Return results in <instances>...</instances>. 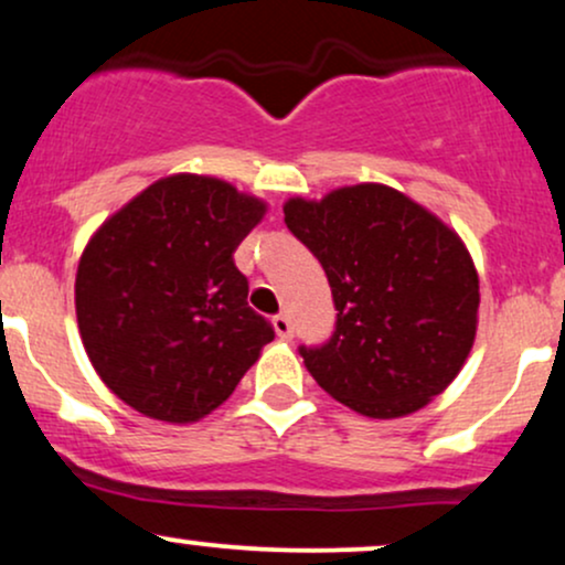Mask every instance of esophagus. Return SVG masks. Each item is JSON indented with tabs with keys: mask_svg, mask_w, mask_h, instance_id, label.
<instances>
[{
	"mask_svg": "<svg viewBox=\"0 0 565 565\" xmlns=\"http://www.w3.org/2000/svg\"><path fill=\"white\" fill-rule=\"evenodd\" d=\"M274 329H276V334L281 337V340H289V337H291V321H289V316H287V313H278L276 319H274Z\"/></svg>",
	"mask_w": 565,
	"mask_h": 565,
	"instance_id": "1",
	"label": "esophagus"
}]
</instances>
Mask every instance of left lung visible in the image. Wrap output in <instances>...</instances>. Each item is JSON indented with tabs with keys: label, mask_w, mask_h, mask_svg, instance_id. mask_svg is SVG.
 I'll use <instances>...</instances> for the list:
<instances>
[{
	"label": "left lung",
	"mask_w": 565,
	"mask_h": 565,
	"mask_svg": "<svg viewBox=\"0 0 565 565\" xmlns=\"http://www.w3.org/2000/svg\"><path fill=\"white\" fill-rule=\"evenodd\" d=\"M284 223L332 287L334 334L300 348L323 391L374 419L406 417L444 393L468 361L481 302L462 238L380 183L289 199Z\"/></svg>",
	"instance_id": "left-lung-1"
}]
</instances>
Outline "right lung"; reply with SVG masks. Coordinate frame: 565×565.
<instances>
[{"label": "right lung", "mask_w": 565, "mask_h": 565, "mask_svg": "<svg viewBox=\"0 0 565 565\" xmlns=\"http://www.w3.org/2000/svg\"><path fill=\"white\" fill-rule=\"evenodd\" d=\"M265 201L206 174H170L127 201L82 252L76 321L95 372L125 404L199 423L274 340L246 305L233 252Z\"/></svg>", "instance_id": "add662e5"}]
</instances>
